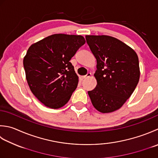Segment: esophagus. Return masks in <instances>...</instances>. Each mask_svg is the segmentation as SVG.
<instances>
[{
    "label": "esophagus",
    "instance_id": "esophagus-1",
    "mask_svg": "<svg viewBox=\"0 0 158 158\" xmlns=\"http://www.w3.org/2000/svg\"><path fill=\"white\" fill-rule=\"evenodd\" d=\"M91 76V73H88L87 75H84V76H82V78L83 79H85V78H88V77H89Z\"/></svg>",
    "mask_w": 158,
    "mask_h": 158
}]
</instances>
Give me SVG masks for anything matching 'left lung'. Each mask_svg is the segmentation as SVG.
<instances>
[{
  "instance_id": "8db88e82",
  "label": "left lung",
  "mask_w": 158,
  "mask_h": 158,
  "mask_svg": "<svg viewBox=\"0 0 158 158\" xmlns=\"http://www.w3.org/2000/svg\"><path fill=\"white\" fill-rule=\"evenodd\" d=\"M97 60V85L88 93L93 106L102 113L118 110L130 97L140 79L138 55L131 48L113 37L86 35Z\"/></svg>"
}]
</instances>
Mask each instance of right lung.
Listing matches in <instances>:
<instances>
[{
  "label": "right lung",
  "instance_id": "right-lung-1",
  "mask_svg": "<svg viewBox=\"0 0 158 158\" xmlns=\"http://www.w3.org/2000/svg\"><path fill=\"white\" fill-rule=\"evenodd\" d=\"M81 35L54 34L32 44L23 60L31 90L46 107L66 105L78 85L70 60L85 44Z\"/></svg>",
  "mask_w": 158,
  "mask_h": 158
}]
</instances>
